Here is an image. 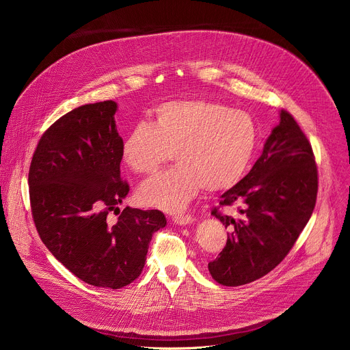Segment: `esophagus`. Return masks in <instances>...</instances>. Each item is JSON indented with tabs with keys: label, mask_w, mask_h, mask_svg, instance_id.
<instances>
[{
	"label": "esophagus",
	"mask_w": 350,
	"mask_h": 350,
	"mask_svg": "<svg viewBox=\"0 0 350 350\" xmlns=\"http://www.w3.org/2000/svg\"><path fill=\"white\" fill-rule=\"evenodd\" d=\"M173 221L180 226H187L193 221V217L191 215H177L173 217Z\"/></svg>",
	"instance_id": "1"
}]
</instances>
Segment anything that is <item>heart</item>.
I'll use <instances>...</instances> for the list:
<instances>
[{
  "label": "heart",
  "mask_w": 350,
  "mask_h": 350,
  "mask_svg": "<svg viewBox=\"0 0 350 350\" xmlns=\"http://www.w3.org/2000/svg\"><path fill=\"white\" fill-rule=\"evenodd\" d=\"M258 130L251 115L208 99L161 104L151 123H138L122 144L124 165L149 174L172 158L173 169L145 180L137 189L141 205L176 213L204 187L237 185L255 155Z\"/></svg>",
  "instance_id": "obj_1"
}]
</instances>
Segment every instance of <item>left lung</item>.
<instances>
[{
  "instance_id": "obj_1",
  "label": "left lung",
  "mask_w": 350,
  "mask_h": 350,
  "mask_svg": "<svg viewBox=\"0 0 350 350\" xmlns=\"http://www.w3.org/2000/svg\"><path fill=\"white\" fill-rule=\"evenodd\" d=\"M313 149L286 111L254 167L221 195L220 206L238 205L239 217L212 215L230 228L220 255L208 265L213 280L238 286L262 278L288 255L308 224L317 198Z\"/></svg>"
}]
</instances>
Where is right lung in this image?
Returning <instances> with one entry per match:
<instances>
[{"label": "right lung", "mask_w": 350, "mask_h": 350, "mask_svg": "<svg viewBox=\"0 0 350 350\" xmlns=\"http://www.w3.org/2000/svg\"><path fill=\"white\" fill-rule=\"evenodd\" d=\"M118 104L79 107L40 138L29 170L31 215L44 245L81 281L119 289L141 274L149 242L166 226L161 211L119 205L130 191L120 178ZM118 210L115 224L106 220Z\"/></svg>", "instance_id": "add662e5"}]
</instances>
